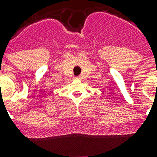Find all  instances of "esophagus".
<instances>
[{"instance_id": "34e87169", "label": "esophagus", "mask_w": 157, "mask_h": 157, "mask_svg": "<svg viewBox=\"0 0 157 157\" xmlns=\"http://www.w3.org/2000/svg\"><path fill=\"white\" fill-rule=\"evenodd\" d=\"M80 76H76V77H75V80H80Z\"/></svg>"}]
</instances>
